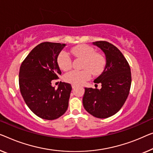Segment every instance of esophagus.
I'll list each match as a JSON object with an SVG mask.
<instances>
[{
  "mask_svg": "<svg viewBox=\"0 0 153 153\" xmlns=\"http://www.w3.org/2000/svg\"><path fill=\"white\" fill-rule=\"evenodd\" d=\"M72 88H76V84H72Z\"/></svg>",
  "mask_w": 153,
  "mask_h": 153,
  "instance_id": "esophagus-1",
  "label": "esophagus"
}]
</instances>
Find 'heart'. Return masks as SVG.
I'll return each instance as SVG.
<instances>
[{
	"label": "heart",
	"instance_id": "1",
	"mask_svg": "<svg viewBox=\"0 0 153 153\" xmlns=\"http://www.w3.org/2000/svg\"><path fill=\"white\" fill-rule=\"evenodd\" d=\"M71 51L75 56L83 59L82 67L84 69L73 70L67 73L64 79L67 82L78 85L88 80L91 77V74L97 76L104 71L106 65L105 58L101 54L95 53V50L92 47L86 45H77L72 48ZM58 63L62 70H69L72 64L69 54L66 51L61 52L58 56Z\"/></svg>",
	"mask_w": 153,
	"mask_h": 153
}]
</instances>
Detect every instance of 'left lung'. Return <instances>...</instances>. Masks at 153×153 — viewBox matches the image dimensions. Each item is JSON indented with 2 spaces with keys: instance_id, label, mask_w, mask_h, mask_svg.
<instances>
[{
  "instance_id": "left-lung-1",
  "label": "left lung",
  "mask_w": 153,
  "mask_h": 153,
  "mask_svg": "<svg viewBox=\"0 0 153 153\" xmlns=\"http://www.w3.org/2000/svg\"><path fill=\"white\" fill-rule=\"evenodd\" d=\"M93 45L105 54L106 66L94 80L101 84L102 88H85L82 103L88 113L104 119L117 113L126 102L131 85V68L122 52L113 45L106 41H97Z\"/></svg>"
}]
</instances>
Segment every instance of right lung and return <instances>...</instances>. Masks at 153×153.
<instances>
[{"mask_svg": "<svg viewBox=\"0 0 153 153\" xmlns=\"http://www.w3.org/2000/svg\"><path fill=\"white\" fill-rule=\"evenodd\" d=\"M65 44L45 42L31 50L21 64L19 71L20 93L27 106L42 119L53 120L67 110L71 86L62 82L57 89L51 81L61 71L58 56Z\"/></svg>", "mask_w": 153, "mask_h": 153, "instance_id": "right-lung-1", "label": "right lung"}]
</instances>
